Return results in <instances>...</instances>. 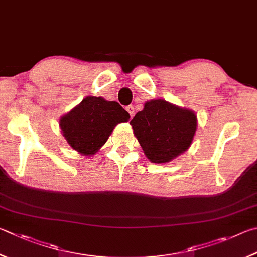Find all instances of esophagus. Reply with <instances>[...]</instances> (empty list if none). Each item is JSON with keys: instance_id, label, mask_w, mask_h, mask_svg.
<instances>
[{"instance_id": "34e87169", "label": "esophagus", "mask_w": 257, "mask_h": 257, "mask_svg": "<svg viewBox=\"0 0 257 257\" xmlns=\"http://www.w3.org/2000/svg\"><path fill=\"white\" fill-rule=\"evenodd\" d=\"M126 111L128 112L130 116L133 117V115H134V107L133 106H127V107H126Z\"/></svg>"}]
</instances>
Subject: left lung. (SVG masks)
Returning a JSON list of instances; mask_svg holds the SVG:
<instances>
[{
    "label": "left lung",
    "instance_id": "obj_1",
    "mask_svg": "<svg viewBox=\"0 0 257 257\" xmlns=\"http://www.w3.org/2000/svg\"><path fill=\"white\" fill-rule=\"evenodd\" d=\"M130 124L147 158L155 164H166L191 147L197 117L192 109L165 99H152Z\"/></svg>",
    "mask_w": 257,
    "mask_h": 257
}]
</instances>
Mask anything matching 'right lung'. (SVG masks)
<instances>
[{"mask_svg": "<svg viewBox=\"0 0 257 257\" xmlns=\"http://www.w3.org/2000/svg\"><path fill=\"white\" fill-rule=\"evenodd\" d=\"M128 119L130 114L118 102L88 96L61 117L60 127L72 149L90 157L105 145L116 125Z\"/></svg>", "mask_w": 257, "mask_h": 257, "instance_id": "add662e5", "label": "right lung"}]
</instances>
